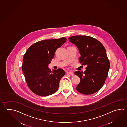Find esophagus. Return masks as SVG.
I'll return each instance as SVG.
<instances>
[{
    "mask_svg": "<svg viewBox=\"0 0 127 127\" xmlns=\"http://www.w3.org/2000/svg\"><path fill=\"white\" fill-rule=\"evenodd\" d=\"M67 74H70L71 75H74V73L72 72H70V71H68L67 72Z\"/></svg>",
    "mask_w": 127,
    "mask_h": 127,
    "instance_id": "1",
    "label": "esophagus"
}]
</instances>
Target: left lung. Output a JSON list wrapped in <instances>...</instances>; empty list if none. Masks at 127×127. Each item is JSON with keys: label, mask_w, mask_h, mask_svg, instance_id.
<instances>
[{"label": "left lung", "mask_w": 127, "mask_h": 127, "mask_svg": "<svg viewBox=\"0 0 127 127\" xmlns=\"http://www.w3.org/2000/svg\"><path fill=\"white\" fill-rule=\"evenodd\" d=\"M69 40L79 50V62L87 66L85 71L74 73L80 79L76 89L84 94H94L103 86L110 68L105 48L99 41L90 36H72Z\"/></svg>", "instance_id": "obj_1"}]
</instances>
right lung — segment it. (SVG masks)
I'll return each mask as SVG.
<instances>
[{
    "mask_svg": "<svg viewBox=\"0 0 127 127\" xmlns=\"http://www.w3.org/2000/svg\"><path fill=\"white\" fill-rule=\"evenodd\" d=\"M62 38L40 41L32 44L23 57L22 71L29 89L38 96L50 95L57 91L60 79L65 74L62 69L51 71L48 65L55 52L66 42Z\"/></svg>",
    "mask_w": 127,
    "mask_h": 127,
    "instance_id": "right-lung-1",
    "label": "right lung"
}]
</instances>
